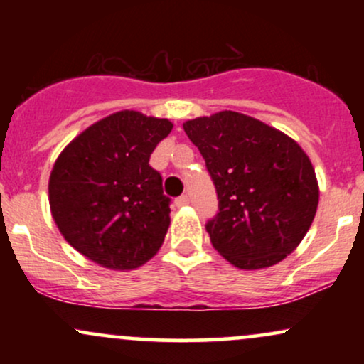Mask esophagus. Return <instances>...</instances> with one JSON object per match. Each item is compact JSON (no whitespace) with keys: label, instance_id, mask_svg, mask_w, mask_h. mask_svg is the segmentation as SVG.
Returning <instances> with one entry per match:
<instances>
[{"label":"esophagus","instance_id":"34e87169","mask_svg":"<svg viewBox=\"0 0 364 364\" xmlns=\"http://www.w3.org/2000/svg\"><path fill=\"white\" fill-rule=\"evenodd\" d=\"M176 207H183V205H188V203H190V196L188 195H181V196H178L176 198Z\"/></svg>","mask_w":364,"mask_h":364}]
</instances>
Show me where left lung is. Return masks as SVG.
<instances>
[{"label": "left lung", "mask_w": 364, "mask_h": 364, "mask_svg": "<svg viewBox=\"0 0 364 364\" xmlns=\"http://www.w3.org/2000/svg\"><path fill=\"white\" fill-rule=\"evenodd\" d=\"M198 147L219 210L210 243L245 270L272 267L301 243L318 207V183L294 140L252 116L220 111L183 123Z\"/></svg>", "instance_id": "1"}]
</instances>
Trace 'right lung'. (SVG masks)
I'll use <instances>...</instances> for the list:
<instances>
[{
    "label": "right lung",
    "instance_id": "right-lung-1",
    "mask_svg": "<svg viewBox=\"0 0 364 364\" xmlns=\"http://www.w3.org/2000/svg\"><path fill=\"white\" fill-rule=\"evenodd\" d=\"M169 119L119 111L70 141L54 162L49 205L77 252L112 270H132L161 248L171 198L150 154L169 135Z\"/></svg>",
    "mask_w": 364,
    "mask_h": 364
}]
</instances>
